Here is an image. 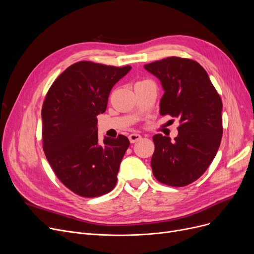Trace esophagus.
<instances>
[{"label": "esophagus", "instance_id": "1", "mask_svg": "<svg viewBox=\"0 0 254 254\" xmlns=\"http://www.w3.org/2000/svg\"><path fill=\"white\" fill-rule=\"evenodd\" d=\"M128 139H129V142H130V143H135V142L140 141V140L142 139V137H141V135L136 134V132H134V134H130V135L128 136Z\"/></svg>", "mask_w": 254, "mask_h": 254}]
</instances>
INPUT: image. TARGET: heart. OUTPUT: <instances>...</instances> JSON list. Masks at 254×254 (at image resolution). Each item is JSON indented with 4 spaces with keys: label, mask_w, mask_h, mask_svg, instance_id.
<instances>
[{
    "label": "heart",
    "mask_w": 254,
    "mask_h": 254,
    "mask_svg": "<svg viewBox=\"0 0 254 254\" xmlns=\"http://www.w3.org/2000/svg\"><path fill=\"white\" fill-rule=\"evenodd\" d=\"M141 82H143V81H141ZM138 83H139V82H138Z\"/></svg>",
    "instance_id": "1"
}]
</instances>
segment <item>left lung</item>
Segmentation results:
<instances>
[{
  "mask_svg": "<svg viewBox=\"0 0 254 254\" xmlns=\"http://www.w3.org/2000/svg\"><path fill=\"white\" fill-rule=\"evenodd\" d=\"M165 90L161 115L179 119L178 136H153L151 168L157 181L182 188L201 177L214 159L222 138V102L203 66L171 57L144 64Z\"/></svg>",
  "mask_w": 254,
  "mask_h": 254,
  "instance_id": "1",
  "label": "left lung"
}]
</instances>
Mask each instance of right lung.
Instances as JSON below:
<instances>
[{
	"instance_id": "right-lung-1",
	"label": "right lung",
	"mask_w": 254,
	"mask_h": 254,
	"mask_svg": "<svg viewBox=\"0 0 254 254\" xmlns=\"http://www.w3.org/2000/svg\"><path fill=\"white\" fill-rule=\"evenodd\" d=\"M130 68L78 62L47 91L42 106L43 150L57 177L80 196H100L116 185L129 141L118 135L99 144L97 116L106 111L112 87Z\"/></svg>"
}]
</instances>
